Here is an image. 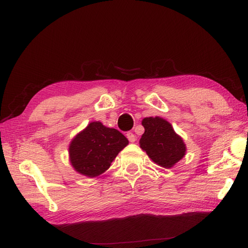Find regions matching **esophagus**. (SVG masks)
<instances>
[{"label": "esophagus", "instance_id": "esophagus-1", "mask_svg": "<svg viewBox=\"0 0 248 248\" xmlns=\"http://www.w3.org/2000/svg\"><path fill=\"white\" fill-rule=\"evenodd\" d=\"M126 137H128L129 141L131 142H134L136 140V136L132 133V132H128V133H126Z\"/></svg>", "mask_w": 248, "mask_h": 248}]
</instances>
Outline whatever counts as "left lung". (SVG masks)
Returning <instances> with one entry per match:
<instances>
[{"mask_svg": "<svg viewBox=\"0 0 248 248\" xmlns=\"http://www.w3.org/2000/svg\"><path fill=\"white\" fill-rule=\"evenodd\" d=\"M141 124L145 133L140 138V148L154 163L171 168L184 157L185 143L168 122L159 117H147Z\"/></svg>", "mask_w": 248, "mask_h": 248, "instance_id": "left-lung-1", "label": "left lung"}]
</instances>
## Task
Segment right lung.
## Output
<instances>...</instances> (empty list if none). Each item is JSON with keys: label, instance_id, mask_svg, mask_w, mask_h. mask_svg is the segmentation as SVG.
Returning a JSON list of instances; mask_svg holds the SVG:
<instances>
[{"label": "right lung", "instance_id": "add662e5", "mask_svg": "<svg viewBox=\"0 0 248 248\" xmlns=\"http://www.w3.org/2000/svg\"><path fill=\"white\" fill-rule=\"evenodd\" d=\"M128 143L118 130L107 128L99 122L91 123L71 142L72 166L83 175L98 176L110 168L114 158Z\"/></svg>", "mask_w": 248, "mask_h": 248}]
</instances>
